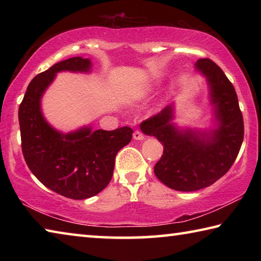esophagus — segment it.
Instances as JSON below:
<instances>
[{
  "label": "esophagus",
  "mask_w": 261,
  "mask_h": 261,
  "mask_svg": "<svg viewBox=\"0 0 261 261\" xmlns=\"http://www.w3.org/2000/svg\"><path fill=\"white\" fill-rule=\"evenodd\" d=\"M134 139L135 140H144L145 136L141 134L139 130H137V131H135V134H134Z\"/></svg>",
  "instance_id": "1"
}]
</instances>
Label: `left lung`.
<instances>
[{"label": "left lung", "mask_w": 261, "mask_h": 261, "mask_svg": "<svg viewBox=\"0 0 261 261\" xmlns=\"http://www.w3.org/2000/svg\"><path fill=\"white\" fill-rule=\"evenodd\" d=\"M194 70L205 78L212 107L211 127L179 126L175 120V102L141 123L145 135L163 145V154L154 174L176 191H197L215 183L230 169L240 152L244 124L237 94L218 65L200 59Z\"/></svg>", "instance_id": "1"}]
</instances>
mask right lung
Returning a JSON list of instances; mask_svg holds the SVG:
<instances>
[{
  "instance_id": "1",
  "label": "right lung",
  "mask_w": 261,
  "mask_h": 261,
  "mask_svg": "<svg viewBox=\"0 0 261 261\" xmlns=\"http://www.w3.org/2000/svg\"><path fill=\"white\" fill-rule=\"evenodd\" d=\"M91 73L90 59L61 61L30 83L18 110L21 149L30 170L53 191L83 200L98 194L113 177L115 156L131 141V127L93 130L91 124L63 132L43 116L41 99L59 72Z\"/></svg>"
}]
</instances>
